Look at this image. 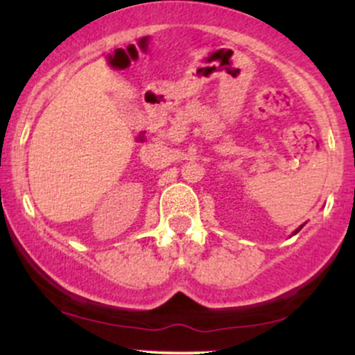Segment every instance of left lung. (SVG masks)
<instances>
[{"mask_svg":"<svg viewBox=\"0 0 355 355\" xmlns=\"http://www.w3.org/2000/svg\"><path fill=\"white\" fill-rule=\"evenodd\" d=\"M302 227H304V225H300V227H299V229H297V230H295V232H294V235H295V234H297V232H300V229H302Z\"/></svg>","mask_w":355,"mask_h":355,"instance_id":"1","label":"left lung"}]
</instances>
